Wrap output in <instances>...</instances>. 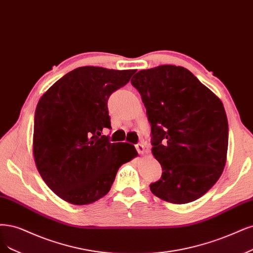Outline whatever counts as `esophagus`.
Here are the masks:
<instances>
[{"label": "esophagus", "instance_id": "1", "mask_svg": "<svg viewBox=\"0 0 253 253\" xmlns=\"http://www.w3.org/2000/svg\"><path fill=\"white\" fill-rule=\"evenodd\" d=\"M136 150L140 155H144V153H145V147H144V145L142 143L136 144Z\"/></svg>", "mask_w": 253, "mask_h": 253}]
</instances>
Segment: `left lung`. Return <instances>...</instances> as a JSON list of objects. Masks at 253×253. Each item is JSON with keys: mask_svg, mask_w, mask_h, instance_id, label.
<instances>
[{"mask_svg": "<svg viewBox=\"0 0 253 253\" xmlns=\"http://www.w3.org/2000/svg\"><path fill=\"white\" fill-rule=\"evenodd\" d=\"M130 83L141 95L152 154L163 170L151 191L172 204L201 198L219 180L227 160L228 121L221 99L179 66L141 70Z\"/></svg>", "mask_w": 253, "mask_h": 253, "instance_id": "obj_1", "label": "left lung"}]
</instances>
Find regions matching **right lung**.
I'll use <instances>...</instances> for the list:
<instances>
[{
  "instance_id": "right-lung-1",
  "label": "right lung",
  "mask_w": 253,
  "mask_h": 253,
  "mask_svg": "<svg viewBox=\"0 0 253 253\" xmlns=\"http://www.w3.org/2000/svg\"><path fill=\"white\" fill-rule=\"evenodd\" d=\"M137 70L85 66L74 69L42 94L34 117L32 152L48 187L64 201L85 205L106 196L118 169L138 153L132 144L101 136L111 127L110 95Z\"/></svg>"
}]
</instances>
